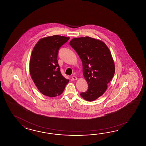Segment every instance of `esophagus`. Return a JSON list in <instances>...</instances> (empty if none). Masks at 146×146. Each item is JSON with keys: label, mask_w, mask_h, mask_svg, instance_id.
I'll return each instance as SVG.
<instances>
[{"label": "esophagus", "mask_w": 146, "mask_h": 146, "mask_svg": "<svg viewBox=\"0 0 146 146\" xmlns=\"http://www.w3.org/2000/svg\"><path fill=\"white\" fill-rule=\"evenodd\" d=\"M72 79L73 80H77V77H76V76H72Z\"/></svg>", "instance_id": "1"}]
</instances>
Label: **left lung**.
<instances>
[{
  "label": "left lung",
  "mask_w": 146,
  "mask_h": 146,
  "mask_svg": "<svg viewBox=\"0 0 146 146\" xmlns=\"http://www.w3.org/2000/svg\"><path fill=\"white\" fill-rule=\"evenodd\" d=\"M69 44L80 58L88 84V89L81 93V96L93 101L106 92L115 73L111 52L103 42L89 36L74 38Z\"/></svg>",
  "instance_id": "obj_1"
}]
</instances>
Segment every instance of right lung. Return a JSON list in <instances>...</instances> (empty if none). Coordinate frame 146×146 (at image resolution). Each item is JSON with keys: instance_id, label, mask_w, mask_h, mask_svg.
<instances>
[{"instance_id": "1", "label": "right lung", "mask_w": 146, "mask_h": 146, "mask_svg": "<svg viewBox=\"0 0 146 146\" xmlns=\"http://www.w3.org/2000/svg\"><path fill=\"white\" fill-rule=\"evenodd\" d=\"M69 39L58 35L44 37L37 42L32 50L30 73L37 89L44 96L60 95L69 81L62 76L57 59L59 48Z\"/></svg>"}]
</instances>
